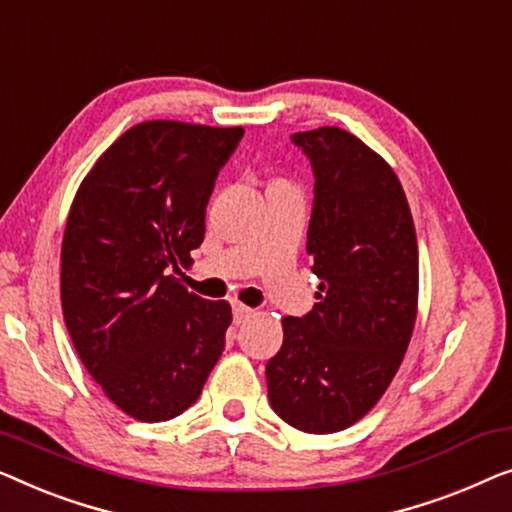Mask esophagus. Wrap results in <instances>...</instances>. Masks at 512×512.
Masks as SVG:
<instances>
[{
	"instance_id": "obj_1",
	"label": "esophagus",
	"mask_w": 512,
	"mask_h": 512,
	"mask_svg": "<svg viewBox=\"0 0 512 512\" xmlns=\"http://www.w3.org/2000/svg\"><path fill=\"white\" fill-rule=\"evenodd\" d=\"M255 311L253 308L243 306V304H234V322L236 325H241V322H246L248 318H253Z\"/></svg>"
}]
</instances>
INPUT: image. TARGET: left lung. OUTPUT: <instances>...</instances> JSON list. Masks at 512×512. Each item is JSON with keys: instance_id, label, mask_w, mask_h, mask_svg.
I'll return each instance as SVG.
<instances>
[{"instance_id": "8db88e82", "label": "left lung", "mask_w": 512, "mask_h": 512, "mask_svg": "<svg viewBox=\"0 0 512 512\" xmlns=\"http://www.w3.org/2000/svg\"><path fill=\"white\" fill-rule=\"evenodd\" d=\"M292 141L315 174L306 253L320 292L304 318H283L266 385L280 420L334 434L376 406L406 355L420 287L417 236L394 169L355 134L318 127Z\"/></svg>"}]
</instances>
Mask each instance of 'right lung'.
Returning a JSON list of instances; mask_svg holds the SVG:
<instances>
[{
    "label": "right lung",
    "mask_w": 512,
    "mask_h": 512,
    "mask_svg": "<svg viewBox=\"0 0 512 512\" xmlns=\"http://www.w3.org/2000/svg\"><path fill=\"white\" fill-rule=\"evenodd\" d=\"M243 127L148 120L95 162L62 239V313L85 369L122 413L164 422L199 399L232 325L227 301L174 273L206 232V204Z\"/></svg>",
    "instance_id": "1"
}]
</instances>
